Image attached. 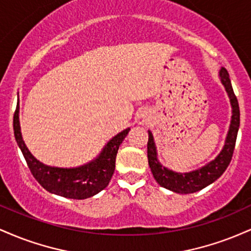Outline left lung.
<instances>
[{
    "label": "left lung",
    "instance_id": "1",
    "mask_svg": "<svg viewBox=\"0 0 251 251\" xmlns=\"http://www.w3.org/2000/svg\"><path fill=\"white\" fill-rule=\"evenodd\" d=\"M221 81L226 87L229 94L230 102L232 106V119L230 124L229 132L226 140V145L220 154L215 160L210 162L208 165L189 174H176L160 165L157 160V152L151 132H149L148 142V159L149 165L151 169L154 179L158 181L160 186L178 192V194H192V192L200 191L208 186L209 184L220 178L223 172L226 171L230 162H231L232 154H234L236 138H237L238 127H240V106H238L237 98H236L234 89H232L231 81H230L229 74L226 68H222L220 72Z\"/></svg>",
    "mask_w": 251,
    "mask_h": 251
}]
</instances>
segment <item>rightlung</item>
Returning a JSON list of instances; mask_svg holds the SVG:
<instances>
[{"label": "right lung", "mask_w": 251, "mask_h": 251, "mask_svg": "<svg viewBox=\"0 0 251 251\" xmlns=\"http://www.w3.org/2000/svg\"><path fill=\"white\" fill-rule=\"evenodd\" d=\"M13 126L17 145L24 153L31 175L39 181L40 185L51 194L73 198V200H85L92 197L108 185L116 169L118 150L129 132V128L124 129L113 139L109 140L101 154L94 162L76 169H59L50 168L40 163L25 145L20 129L19 105L16 106L14 113Z\"/></svg>", "instance_id": "1"}]
</instances>
